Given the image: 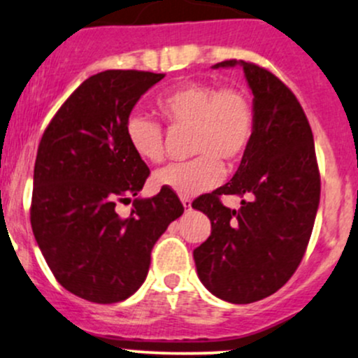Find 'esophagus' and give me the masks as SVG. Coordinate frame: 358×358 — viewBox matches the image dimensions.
Listing matches in <instances>:
<instances>
[{
  "mask_svg": "<svg viewBox=\"0 0 358 358\" xmlns=\"http://www.w3.org/2000/svg\"><path fill=\"white\" fill-rule=\"evenodd\" d=\"M182 203H183V207H185V210H192V200L190 199L183 197L182 199Z\"/></svg>",
  "mask_w": 358,
  "mask_h": 358,
  "instance_id": "34e87169",
  "label": "esophagus"
}]
</instances>
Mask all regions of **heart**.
Here are the masks:
<instances>
[{
	"mask_svg": "<svg viewBox=\"0 0 358 358\" xmlns=\"http://www.w3.org/2000/svg\"><path fill=\"white\" fill-rule=\"evenodd\" d=\"M158 112L170 127H190V151L197 158L168 164L152 176L156 187L180 197H195L217 187L224 164L236 163L250 148L255 112L248 95L238 88L185 81L158 98ZM125 137L137 158L159 163L164 158V136L158 122L132 115Z\"/></svg>",
	"mask_w": 358,
	"mask_h": 358,
	"instance_id": "b5f03b06",
	"label": "heart"
}]
</instances>
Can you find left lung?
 Returning <instances> with one entry per match:
<instances>
[{
  "label": "left lung",
  "mask_w": 358,
  "mask_h": 358,
  "mask_svg": "<svg viewBox=\"0 0 358 358\" xmlns=\"http://www.w3.org/2000/svg\"><path fill=\"white\" fill-rule=\"evenodd\" d=\"M253 93L255 131L238 171L226 185L192 203L210 219V236L194 250L206 289L233 304H250L277 292L292 277L308 248L320 206L321 180L313 131L294 93L270 71L245 61ZM221 194L246 196L239 211Z\"/></svg>",
  "instance_id": "1"
}]
</instances>
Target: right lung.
I'll use <instances>...</instances> for the list:
<instances>
[{"label": "right lung", "mask_w": 358, "mask_h": 358, "mask_svg": "<svg viewBox=\"0 0 358 358\" xmlns=\"http://www.w3.org/2000/svg\"><path fill=\"white\" fill-rule=\"evenodd\" d=\"M164 74L108 69L64 101L38 144L30 222L59 284L98 304L131 297L146 280L151 250L183 206L170 190L139 197L149 168L125 137L139 98ZM135 197L122 220L117 199Z\"/></svg>", "instance_id": "right-lung-1"}]
</instances>
